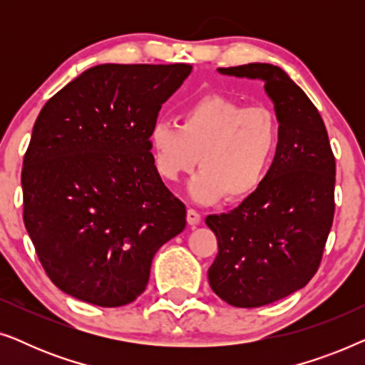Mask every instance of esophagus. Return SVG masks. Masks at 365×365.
Masks as SVG:
<instances>
[{
  "label": "esophagus",
  "mask_w": 365,
  "mask_h": 365,
  "mask_svg": "<svg viewBox=\"0 0 365 365\" xmlns=\"http://www.w3.org/2000/svg\"><path fill=\"white\" fill-rule=\"evenodd\" d=\"M187 222L191 226H197L201 222V214H199L196 209H187Z\"/></svg>",
  "instance_id": "34e87169"
}]
</instances>
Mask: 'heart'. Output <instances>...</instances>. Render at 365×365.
I'll return each instance as SVG.
<instances>
[{
    "mask_svg": "<svg viewBox=\"0 0 365 365\" xmlns=\"http://www.w3.org/2000/svg\"><path fill=\"white\" fill-rule=\"evenodd\" d=\"M281 129L267 108H247L236 99L207 94L189 104L182 123H154L149 146L163 179L178 181L199 171L187 184L192 202L212 204L222 196L234 201L256 191L279 148Z\"/></svg>",
    "mask_w": 365,
    "mask_h": 365,
    "instance_id": "heart-1",
    "label": "heart"
}]
</instances>
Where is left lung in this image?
Masks as SVG:
<instances>
[{
    "mask_svg": "<svg viewBox=\"0 0 365 365\" xmlns=\"http://www.w3.org/2000/svg\"><path fill=\"white\" fill-rule=\"evenodd\" d=\"M217 73L262 81L281 129L261 186L232 211L206 217L219 246L209 286L234 307H261L316 274L334 219L336 159L317 108L284 69L249 63Z\"/></svg>",
    "mask_w": 365,
    "mask_h": 365,
    "instance_id": "left-lung-1",
    "label": "left lung"
}]
</instances>
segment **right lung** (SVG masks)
I'll use <instances>...</instances> for the list:
<instances>
[{"instance_id": "1", "label": "right lung", "mask_w": 365, "mask_h": 365, "mask_svg": "<svg viewBox=\"0 0 365 365\" xmlns=\"http://www.w3.org/2000/svg\"><path fill=\"white\" fill-rule=\"evenodd\" d=\"M189 64H98L54 94L24 154V226L49 279L101 307L141 296L153 257L186 227L149 146Z\"/></svg>"}]
</instances>
